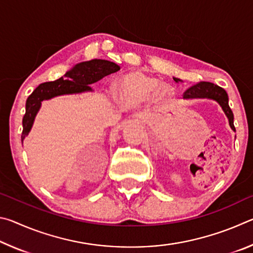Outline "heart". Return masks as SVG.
I'll list each match as a JSON object with an SVG mask.
<instances>
[{
	"label": "heart",
	"mask_w": 253,
	"mask_h": 253,
	"mask_svg": "<svg viewBox=\"0 0 253 253\" xmlns=\"http://www.w3.org/2000/svg\"><path fill=\"white\" fill-rule=\"evenodd\" d=\"M160 81L139 71L127 74L121 79L117 87L119 99L127 105L135 106L148 100L155 95L158 100H168L173 96V89L168 84L158 87Z\"/></svg>",
	"instance_id": "obj_1"
}]
</instances>
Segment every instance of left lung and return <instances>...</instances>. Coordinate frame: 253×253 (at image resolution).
Returning <instances> with one entry per match:
<instances>
[{
    "instance_id": "1",
    "label": "left lung",
    "mask_w": 253,
    "mask_h": 253,
    "mask_svg": "<svg viewBox=\"0 0 253 253\" xmlns=\"http://www.w3.org/2000/svg\"><path fill=\"white\" fill-rule=\"evenodd\" d=\"M174 80L178 83L179 79L174 78ZM185 99H190V98H209V99H213L217 101L222 107V109L226 115L229 119V124L232 129L235 131V127L233 124V113L229 106V98L228 93L223 88L219 87V85L214 84L212 83H207V81H201V83L192 85L187 90L183 93Z\"/></svg>"
}]
</instances>
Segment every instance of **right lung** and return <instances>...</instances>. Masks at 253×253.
<instances>
[{
	"label": "right lung",
	"mask_w": 253,
	"mask_h": 253,
	"mask_svg": "<svg viewBox=\"0 0 253 253\" xmlns=\"http://www.w3.org/2000/svg\"><path fill=\"white\" fill-rule=\"evenodd\" d=\"M121 67L116 63L107 61V60L93 59L90 61L81 62L76 65L71 70L54 81L43 83L38 85L34 91L28 97L25 104V114L22 119L23 130L21 140L29 134L33 125L34 117L40 109L41 101L50 98L67 95V93H78L91 90L89 84L97 83L104 77L118 71Z\"/></svg>",
	"instance_id": "add662e5"
}]
</instances>
